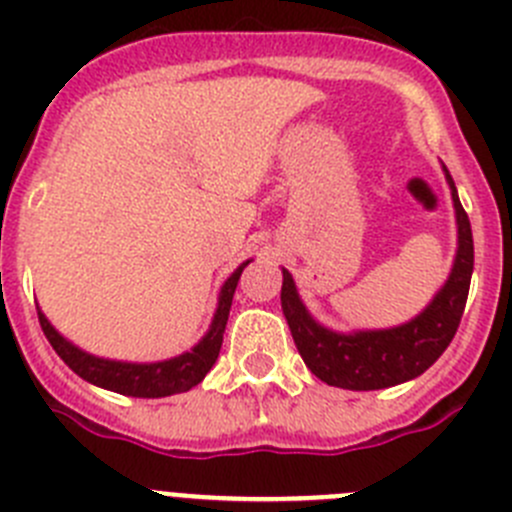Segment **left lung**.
Here are the masks:
<instances>
[{"instance_id": "8db88e82", "label": "left lung", "mask_w": 512, "mask_h": 512, "mask_svg": "<svg viewBox=\"0 0 512 512\" xmlns=\"http://www.w3.org/2000/svg\"><path fill=\"white\" fill-rule=\"evenodd\" d=\"M444 179L450 186L452 207L457 222V250L452 270L434 298L407 323L391 328H356V331H333L315 321L305 308L295 280L283 267V303L293 341L303 356L305 366L328 386L351 391H376L404 384L422 376L444 353L455 338L470 293L475 247L472 229L462 209L457 186L450 171L442 164Z\"/></svg>"}]
</instances>
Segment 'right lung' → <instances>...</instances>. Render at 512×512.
Returning a JSON list of instances; mask_svg holds the SVG:
<instances>
[{
  "label": "right lung",
  "instance_id": "1",
  "mask_svg": "<svg viewBox=\"0 0 512 512\" xmlns=\"http://www.w3.org/2000/svg\"><path fill=\"white\" fill-rule=\"evenodd\" d=\"M252 260L242 262L237 270L229 275L222 283L217 295V308H214L212 323H209L207 333L199 338V343L189 348V351L179 353V356L164 358V361H148V364H138V361H116V358H103L95 353L83 351L75 346L70 338L62 336L47 315L37 308L40 315V326L45 331L47 341L57 351V356L88 384L100 386V389L116 391L123 396H136V399H161V396L181 394L189 391L204 381L214 364H217L219 348H222L224 328H227L229 308H232L234 288L240 283V275Z\"/></svg>",
  "mask_w": 512,
  "mask_h": 512
}]
</instances>
